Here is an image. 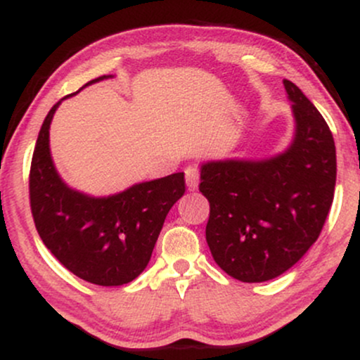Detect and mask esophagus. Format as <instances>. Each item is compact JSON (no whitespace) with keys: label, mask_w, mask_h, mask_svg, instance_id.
<instances>
[{"label":"esophagus","mask_w":360,"mask_h":360,"mask_svg":"<svg viewBox=\"0 0 360 360\" xmlns=\"http://www.w3.org/2000/svg\"><path fill=\"white\" fill-rule=\"evenodd\" d=\"M184 174H186V184L188 188L194 191L198 188V183H200V169L196 166H188L184 169Z\"/></svg>","instance_id":"1"}]
</instances>
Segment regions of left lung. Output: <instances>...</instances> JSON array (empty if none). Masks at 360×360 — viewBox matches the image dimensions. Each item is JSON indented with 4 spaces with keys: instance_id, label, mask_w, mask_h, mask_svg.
<instances>
[{
    "instance_id": "8db88e82",
    "label": "left lung",
    "mask_w": 360,
    "mask_h": 360,
    "mask_svg": "<svg viewBox=\"0 0 360 360\" xmlns=\"http://www.w3.org/2000/svg\"><path fill=\"white\" fill-rule=\"evenodd\" d=\"M295 140L267 160H220L201 166L210 201L206 242L214 262L242 283L278 278L316 242L333 201L335 142L325 118L291 81Z\"/></svg>"
}]
</instances>
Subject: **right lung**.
<instances>
[{
    "mask_svg": "<svg viewBox=\"0 0 360 360\" xmlns=\"http://www.w3.org/2000/svg\"><path fill=\"white\" fill-rule=\"evenodd\" d=\"M101 79L105 76L88 84ZM59 105L45 117L32 157L28 188L35 229L53 257L77 278L122 286L147 267L169 210L186 191L184 172L108 198L74 191L62 183L49 150V128Z\"/></svg>",
    "mask_w": 360,
    "mask_h": 360,
    "instance_id": "obj_1",
    "label": "right lung"
}]
</instances>
